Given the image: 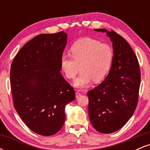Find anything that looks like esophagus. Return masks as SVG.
Wrapping results in <instances>:
<instances>
[{"label": "esophagus", "mask_w": 150, "mask_h": 150, "mask_svg": "<svg viewBox=\"0 0 150 150\" xmlns=\"http://www.w3.org/2000/svg\"><path fill=\"white\" fill-rule=\"evenodd\" d=\"M80 95H81V94L79 92H77V91L75 92V97L76 98H78L79 97H80Z\"/></svg>", "instance_id": "1"}]
</instances>
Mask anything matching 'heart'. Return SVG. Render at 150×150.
Listing matches in <instances>:
<instances>
[{"mask_svg": "<svg viewBox=\"0 0 150 150\" xmlns=\"http://www.w3.org/2000/svg\"><path fill=\"white\" fill-rule=\"evenodd\" d=\"M71 58L63 56L61 58V68L65 77L72 80L76 76L74 85L84 89L94 82H100L104 78L111 68L113 52L106 44H100L99 41L90 38H83L77 41L70 50Z\"/></svg>", "mask_w": 150, "mask_h": 150, "instance_id": "1", "label": "heart"}]
</instances>
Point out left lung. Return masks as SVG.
Here are the masks:
<instances>
[{
  "mask_svg": "<svg viewBox=\"0 0 150 150\" xmlns=\"http://www.w3.org/2000/svg\"><path fill=\"white\" fill-rule=\"evenodd\" d=\"M94 31L106 32L112 42L113 58L105 80L87 92L89 117L95 130L108 134L124 126L134 113L138 101L140 70L125 39L106 29Z\"/></svg>",
  "mask_w": 150,
  "mask_h": 150,
  "instance_id": "1",
  "label": "left lung"
}]
</instances>
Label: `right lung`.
<instances>
[{
  "mask_svg": "<svg viewBox=\"0 0 150 150\" xmlns=\"http://www.w3.org/2000/svg\"><path fill=\"white\" fill-rule=\"evenodd\" d=\"M65 32L42 34L27 42L13 60L10 85L15 110L39 135L56 134L65 120V106L75 100L74 89L61 73Z\"/></svg>",
  "mask_w": 150,
  "mask_h": 150,
  "instance_id": "right-lung-1",
  "label": "right lung"
}]
</instances>
